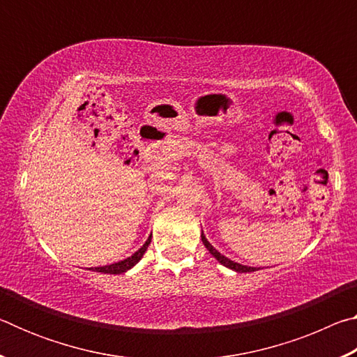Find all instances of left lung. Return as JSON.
<instances>
[{"label":"left lung","mask_w":357,"mask_h":357,"mask_svg":"<svg viewBox=\"0 0 357 357\" xmlns=\"http://www.w3.org/2000/svg\"><path fill=\"white\" fill-rule=\"evenodd\" d=\"M202 241H203V244H204V247H206V249L209 250V253L211 255H213L217 261H219L220 264H223L225 266V268H228V269H233V271H236V273H253V271H258L257 268H252V266H244V264H241V263H236V261H233V259H229V258H227L225 255H222V253L215 249V247L209 243V241L206 239V236H204V233L202 231Z\"/></svg>","instance_id":"left-lung-1"}]
</instances>
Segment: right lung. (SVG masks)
Masks as SVG:
<instances>
[{"instance_id": "obj_1", "label": "right lung", "mask_w": 357, "mask_h": 357, "mask_svg": "<svg viewBox=\"0 0 357 357\" xmlns=\"http://www.w3.org/2000/svg\"><path fill=\"white\" fill-rule=\"evenodd\" d=\"M149 244H151V236L146 239V243H144L140 247V249H138L134 253V255H130L129 258L121 259V261L107 264V266H99V268H89V271H94V273H102V274H124V273H128L129 269L134 268V266L143 258L144 252H146Z\"/></svg>"}]
</instances>
